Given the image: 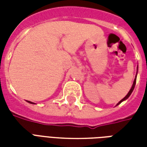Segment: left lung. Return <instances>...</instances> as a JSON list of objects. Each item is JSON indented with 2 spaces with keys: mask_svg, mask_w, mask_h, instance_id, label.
<instances>
[{
  "mask_svg": "<svg viewBox=\"0 0 147 147\" xmlns=\"http://www.w3.org/2000/svg\"><path fill=\"white\" fill-rule=\"evenodd\" d=\"M137 72H138V67H137ZM137 72H136V78H135V80H134V82H133L132 86H131V89H130L129 92L127 93V95L125 96V97H124V98H123L122 99V100H120V102H118V103H117V105H120V103H121V102H123V101H125V100H127V98H129L130 95H131V93H132L133 90H134V88H135V86H136V78H137Z\"/></svg>",
  "mask_w": 147,
  "mask_h": 147,
  "instance_id": "left-lung-1",
  "label": "left lung"
}]
</instances>
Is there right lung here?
I'll return each instance as SVG.
<instances>
[{
	"mask_svg": "<svg viewBox=\"0 0 147 147\" xmlns=\"http://www.w3.org/2000/svg\"><path fill=\"white\" fill-rule=\"evenodd\" d=\"M27 102H28V103H30V104H35V103H34V102H30V101H27Z\"/></svg>",
	"mask_w": 147,
	"mask_h": 147,
	"instance_id": "1",
	"label": "right lung"
}]
</instances>
